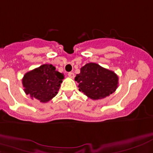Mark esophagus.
Returning a JSON list of instances; mask_svg holds the SVG:
<instances>
[{"instance_id":"1","label":"esophagus","mask_w":153,"mask_h":153,"mask_svg":"<svg viewBox=\"0 0 153 153\" xmlns=\"http://www.w3.org/2000/svg\"><path fill=\"white\" fill-rule=\"evenodd\" d=\"M68 76L70 77V78H71V79H73L74 77V74L73 72H69L68 73Z\"/></svg>"}]
</instances>
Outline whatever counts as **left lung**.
Here are the masks:
<instances>
[{
	"instance_id": "obj_1",
	"label": "left lung",
	"mask_w": 153,
	"mask_h": 153,
	"mask_svg": "<svg viewBox=\"0 0 153 153\" xmlns=\"http://www.w3.org/2000/svg\"><path fill=\"white\" fill-rule=\"evenodd\" d=\"M74 80L79 83V91L92 100L108 97L115 91L119 83L115 72L95 63H89L81 68Z\"/></svg>"
}]
</instances>
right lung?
Masks as SVG:
<instances>
[{
	"label": "right lung",
	"instance_id": "obj_1",
	"mask_svg": "<svg viewBox=\"0 0 153 153\" xmlns=\"http://www.w3.org/2000/svg\"><path fill=\"white\" fill-rule=\"evenodd\" d=\"M64 74L52 64H43L25 74L22 82L26 94L42 103L52 100L59 91Z\"/></svg>",
	"mask_w": 153,
	"mask_h": 153
}]
</instances>
